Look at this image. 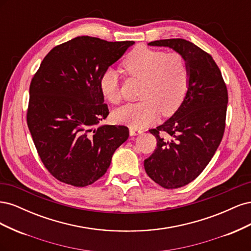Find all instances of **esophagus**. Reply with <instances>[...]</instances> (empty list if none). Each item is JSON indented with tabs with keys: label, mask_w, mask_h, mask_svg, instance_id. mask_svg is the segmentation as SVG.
Listing matches in <instances>:
<instances>
[{
	"label": "esophagus",
	"mask_w": 251,
	"mask_h": 251,
	"mask_svg": "<svg viewBox=\"0 0 251 251\" xmlns=\"http://www.w3.org/2000/svg\"><path fill=\"white\" fill-rule=\"evenodd\" d=\"M142 131L138 130V128H135V127H130V135L131 136H136V135H139L141 134Z\"/></svg>",
	"instance_id": "34e87169"
}]
</instances>
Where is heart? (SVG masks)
<instances>
[{
    "instance_id": "obj_1",
    "label": "heart",
    "mask_w": 251,
    "mask_h": 251,
    "mask_svg": "<svg viewBox=\"0 0 251 251\" xmlns=\"http://www.w3.org/2000/svg\"><path fill=\"white\" fill-rule=\"evenodd\" d=\"M128 76L141 78L142 89L139 102H131L113 112V119L130 127L141 128L163 114L176 111L183 100L188 87V68L184 57L178 52L138 46L121 63ZM100 93L111 103L119 101L117 72L104 70L98 80Z\"/></svg>"
}]
</instances>
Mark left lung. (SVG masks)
<instances>
[{
  "instance_id": "obj_1",
  "label": "left lung",
  "mask_w": 251,
  "mask_h": 251,
  "mask_svg": "<svg viewBox=\"0 0 251 251\" xmlns=\"http://www.w3.org/2000/svg\"><path fill=\"white\" fill-rule=\"evenodd\" d=\"M148 45L180 53L188 68L184 100L172 117L150 130L157 149L144 160V170L157 184L179 188L199 176L221 143L228 94L214 58L195 44L168 39Z\"/></svg>"
}]
</instances>
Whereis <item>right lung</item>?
Listing matches in <instances>:
<instances>
[{
	"mask_svg": "<svg viewBox=\"0 0 251 251\" xmlns=\"http://www.w3.org/2000/svg\"><path fill=\"white\" fill-rule=\"evenodd\" d=\"M134 42L77 36L45 56L29 88L27 125L42 162L53 177L77 187L94 183L128 138L109 115L98 80Z\"/></svg>",
	"mask_w": 251,
	"mask_h": 251,
	"instance_id": "1",
	"label": "right lung"
}]
</instances>
